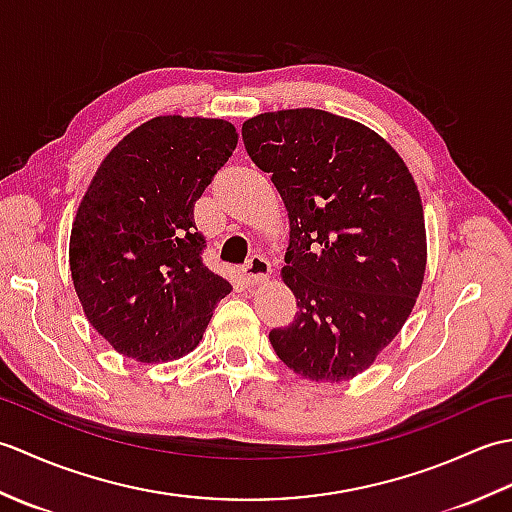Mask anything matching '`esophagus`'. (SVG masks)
<instances>
[{
    "label": "esophagus",
    "instance_id": "esophagus-1",
    "mask_svg": "<svg viewBox=\"0 0 512 512\" xmlns=\"http://www.w3.org/2000/svg\"><path fill=\"white\" fill-rule=\"evenodd\" d=\"M270 275V262L264 255H250L248 262L242 266V277L246 284H259Z\"/></svg>",
    "mask_w": 512,
    "mask_h": 512
}]
</instances>
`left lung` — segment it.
I'll return each mask as SVG.
<instances>
[{"label":"left lung","mask_w":512,"mask_h":512,"mask_svg":"<svg viewBox=\"0 0 512 512\" xmlns=\"http://www.w3.org/2000/svg\"><path fill=\"white\" fill-rule=\"evenodd\" d=\"M290 217L281 270L297 297L268 339L292 372L339 383L374 363L411 314L427 266L416 182L372 129L323 110H284L242 127Z\"/></svg>","instance_id":"obj_1"}]
</instances>
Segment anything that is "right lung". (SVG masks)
Instances as JSON below:
<instances>
[{
	"label": "right lung",
	"instance_id": "add662e5",
	"mask_svg": "<svg viewBox=\"0 0 512 512\" xmlns=\"http://www.w3.org/2000/svg\"><path fill=\"white\" fill-rule=\"evenodd\" d=\"M235 147L220 118L158 116L96 171L72 224L70 270L85 317L123 356L189 354L233 290L202 262L193 206Z\"/></svg>",
	"mask_w": 512,
	"mask_h": 512
}]
</instances>
